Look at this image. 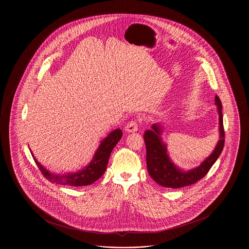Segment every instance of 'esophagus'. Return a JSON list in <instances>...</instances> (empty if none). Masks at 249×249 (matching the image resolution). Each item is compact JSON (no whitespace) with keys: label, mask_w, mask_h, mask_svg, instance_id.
<instances>
[{"label":"esophagus","mask_w":249,"mask_h":249,"mask_svg":"<svg viewBox=\"0 0 249 249\" xmlns=\"http://www.w3.org/2000/svg\"><path fill=\"white\" fill-rule=\"evenodd\" d=\"M137 130H138V124L136 121H130L125 127V130L127 132H135Z\"/></svg>","instance_id":"obj_1"}]
</instances>
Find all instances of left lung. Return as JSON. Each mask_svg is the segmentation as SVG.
<instances>
[{"label":"left lung","mask_w":249,"mask_h":249,"mask_svg":"<svg viewBox=\"0 0 249 249\" xmlns=\"http://www.w3.org/2000/svg\"><path fill=\"white\" fill-rule=\"evenodd\" d=\"M214 104L218 113L219 140L213 152L200 165L189 171L181 169L172 161L167 151V144L161 138L163 130L161 124L155 123L151 126V130H145L143 139L146 147V166L149 176L159 185L172 189H180L192 185L204 178L216 161L224 147L225 133L223 128L222 105L217 95L214 97Z\"/></svg>","instance_id":"obj_1"}]
</instances>
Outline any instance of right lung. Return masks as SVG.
Here are the masks:
<instances>
[{
    "label": "right lung",
    "mask_w": 249,
    "mask_h": 249,
    "mask_svg": "<svg viewBox=\"0 0 249 249\" xmlns=\"http://www.w3.org/2000/svg\"><path fill=\"white\" fill-rule=\"evenodd\" d=\"M122 137V130L120 129L111 131L107 137L101 141L99 147L97 148L94 156L90 162L87 166H85L83 169L77 171L68 173L64 175H56L50 173L44 166L42 165L33 154L32 150L31 153L34 157V160L40 169L41 173L44 175V177L50 181L51 183H56L59 185L64 186H71V187H83L89 186L94 183L102 176L105 174L107 169L109 157L116 146V144L119 142V140Z\"/></svg>",
    "instance_id": "right-lung-1"
}]
</instances>
